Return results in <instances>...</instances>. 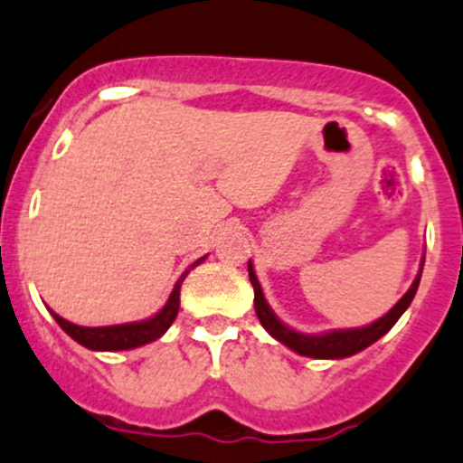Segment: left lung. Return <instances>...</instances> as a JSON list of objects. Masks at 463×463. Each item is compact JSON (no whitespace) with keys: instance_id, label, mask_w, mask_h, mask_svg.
I'll list each match as a JSON object with an SVG mask.
<instances>
[{"instance_id":"8db88e82","label":"left lung","mask_w":463,"mask_h":463,"mask_svg":"<svg viewBox=\"0 0 463 463\" xmlns=\"http://www.w3.org/2000/svg\"><path fill=\"white\" fill-rule=\"evenodd\" d=\"M423 262H420V271L416 276V280L411 282V287L407 289V294L384 314L383 318L373 321L371 326L364 327H351V330H332V332H323V335H303V332H296L291 330L289 326L280 321V318L273 314V309L269 307L267 298L262 294V287H260L258 276L253 271V264L249 262V278H250V285H253L255 291V314H258L260 323H262L264 330L278 339L280 344H285L287 348H291L294 353L305 357H314V360H341V357H351L355 353L364 351L369 348L371 344L380 339L383 335H387L393 326H396L398 318L402 317L410 303L414 300L416 289H419V282H420V273H423Z\"/></svg>"}]
</instances>
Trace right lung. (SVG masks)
<instances>
[{"instance_id": "add662e5", "label": "right lung", "mask_w": 463, "mask_h": 463, "mask_svg": "<svg viewBox=\"0 0 463 463\" xmlns=\"http://www.w3.org/2000/svg\"><path fill=\"white\" fill-rule=\"evenodd\" d=\"M203 262V258L196 260L190 269H194L196 264ZM187 269L178 282L174 285L172 296L165 303V307L160 309L158 314H154L146 321H136V323H122V326H103V327H83L76 326V323L65 321L62 317H58L56 312H52V317L56 318L58 326L67 332L74 341H79L80 345L90 348V351H131V348H137V345L151 344V341L160 339L165 332L169 330V326L176 318L178 307H181V285L185 280V276L190 273Z\"/></svg>"}]
</instances>
